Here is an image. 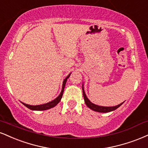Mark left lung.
Instances as JSON below:
<instances>
[{
  "label": "left lung",
  "mask_w": 148,
  "mask_h": 148,
  "mask_svg": "<svg viewBox=\"0 0 148 148\" xmlns=\"http://www.w3.org/2000/svg\"><path fill=\"white\" fill-rule=\"evenodd\" d=\"M82 90H83V97H84V101L86 106L88 107L90 109L95 112H102V113H106V112H110L114 111V110H116L117 108H119L124 102H123L121 104L117 105L116 106H112V107H105V106H97V105H95L94 103H92L91 101L88 99V98L87 97L86 94H85V92L84 91V88H83V84L82 85Z\"/></svg>",
  "instance_id": "8db88e82"
}]
</instances>
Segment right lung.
<instances>
[{"mask_svg":"<svg viewBox=\"0 0 148 148\" xmlns=\"http://www.w3.org/2000/svg\"><path fill=\"white\" fill-rule=\"evenodd\" d=\"M71 73L69 74L68 76H67L66 78H65V79L63 80V85H62V90H61V92H60V93L59 95L57 97L56 99H54V100L50 101V102L49 103H45V104H42V105H38V106H31V105H28V104H26V103H24L23 102H21L23 103V105H24L25 106L27 107V108H29V109L32 110H36V111H42V110H49L50 109V108H54L56 106L57 104H58V103L60 102V100H61V98L63 97V92H64V89H65V84H66V82H67V80L68 78L69 77V76H70Z\"/></svg>","mask_w":148,"mask_h":148,"instance_id":"add662e5","label":"right lung"}]
</instances>
